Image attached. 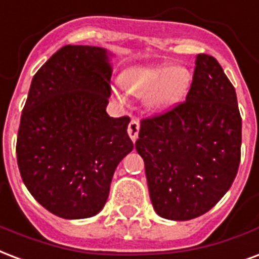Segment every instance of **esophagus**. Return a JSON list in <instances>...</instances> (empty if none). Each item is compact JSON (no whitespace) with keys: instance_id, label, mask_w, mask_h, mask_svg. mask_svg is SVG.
<instances>
[{"instance_id":"34e87169","label":"esophagus","mask_w":259,"mask_h":259,"mask_svg":"<svg viewBox=\"0 0 259 259\" xmlns=\"http://www.w3.org/2000/svg\"><path fill=\"white\" fill-rule=\"evenodd\" d=\"M139 128H141V124L138 120H131V122L128 124V135L132 139V142H135L138 139V135H139Z\"/></svg>"}]
</instances>
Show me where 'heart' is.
I'll use <instances>...</instances> for the list:
<instances>
[{"mask_svg":"<svg viewBox=\"0 0 259 259\" xmlns=\"http://www.w3.org/2000/svg\"><path fill=\"white\" fill-rule=\"evenodd\" d=\"M120 81L134 95L145 97V105L149 110L162 112L186 94L191 75L182 65L149 64L128 68L121 73ZM114 94L121 100L118 91Z\"/></svg>","mask_w":259,"mask_h":259,"instance_id":"1","label":"heart"}]
</instances>
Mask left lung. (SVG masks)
<instances>
[{
  "label": "left lung",
  "instance_id": "1",
  "mask_svg": "<svg viewBox=\"0 0 259 259\" xmlns=\"http://www.w3.org/2000/svg\"><path fill=\"white\" fill-rule=\"evenodd\" d=\"M240 146L236 91L214 57L198 54L186 102L142 120L135 143L155 213L187 221L210 210L236 178Z\"/></svg>",
  "mask_w": 259,
  "mask_h": 259
}]
</instances>
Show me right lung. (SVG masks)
Masks as SVG:
<instances>
[{
  "label": "right lung",
  "mask_w": 259,
  "mask_h": 259,
  "mask_svg": "<svg viewBox=\"0 0 259 259\" xmlns=\"http://www.w3.org/2000/svg\"><path fill=\"white\" fill-rule=\"evenodd\" d=\"M113 54L67 45L31 81L17 134V165L27 190L67 220L102 210L117 165L134 149L130 117H110Z\"/></svg>",
  "instance_id": "obj_1"
}]
</instances>
